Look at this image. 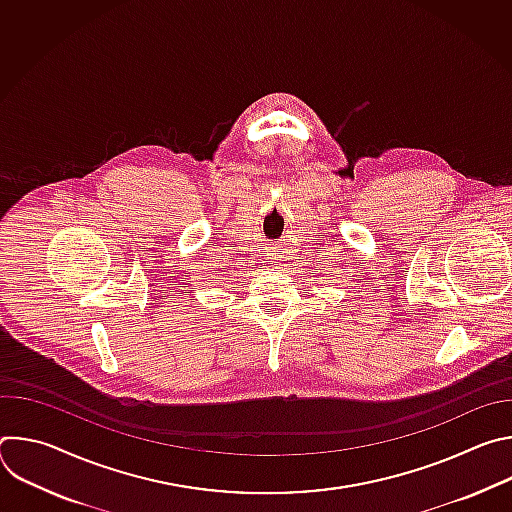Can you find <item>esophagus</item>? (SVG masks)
Here are the masks:
<instances>
[{
	"label": "esophagus",
	"mask_w": 512,
	"mask_h": 512,
	"mask_svg": "<svg viewBox=\"0 0 512 512\" xmlns=\"http://www.w3.org/2000/svg\"><path fill=\"white\" fill-rule=\"evenodd\" d=\"M265 255H267V259H271L273 263H277V259L281 257V255H279V249H277V247H267Z\"/></svg>",
	"instance_id": "1"
}]
</instances>
